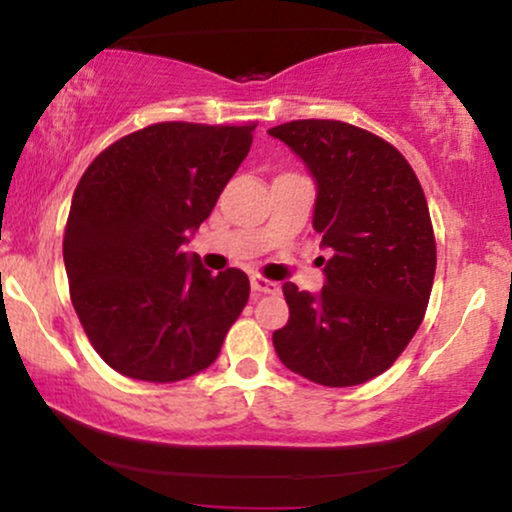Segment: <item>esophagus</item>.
Segmentation results:
<instances>
[{
    "mask_svg": "<svg viewBox=\"0 0 512 512\" xmlns=\"http://www.w3.org/2000/svg\"><path fill=\"white\" fill-rule=\"evenodd\" d=\"M250 286H252V293H255V296H264V293H279V284H276V281L264 279V276H252Z\"/></svg>",
    "mask_w": 512,
    "mask_h": 512,
    "instance_id": "1",
    "label": "esophagus"
}]
</instances>
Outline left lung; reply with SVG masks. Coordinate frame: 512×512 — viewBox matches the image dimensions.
<instances>
[{
    "mask_svg": "<svg viewBox=\"0 0 512 512\" xmlns=\"http://www.w3.org/2000/svg\"><path fill=\"white\" fill-rule=\"evenodd\" d=\"M269 134L313 173V228L332 250L320 296L284 284L276 356L317 385L368 383L407 349L431 298L436 236L421 182L395 146L349 122L293 120Z\"/></svg>",
    "mask_w": 512,
    "mask_h": 512,
    "instance_id": "obj_1",
    "label": "left lung"
}]
</instances>
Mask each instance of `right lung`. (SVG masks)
Here are the masks:
<instances>
[{
    "instance_id": "1",
    "label": "right lung",
    "mask_w": 512,
    "mask_h": 512,
    "mask_svg": "<svg viewBox=\"0 0 512 512\" xmlns=\"http://www.w3.org/2000/svg\"><path fill=\"white\" fill-rule=\"evenodd\" d=\"M248 125L158 122L117 139L81 175L64 228L69 296L98 356L146 383L209 368L250 298L240 269L182 252L248 156Z\"/></svg>"
}]
</instances>
